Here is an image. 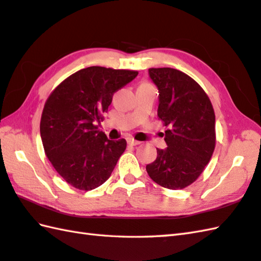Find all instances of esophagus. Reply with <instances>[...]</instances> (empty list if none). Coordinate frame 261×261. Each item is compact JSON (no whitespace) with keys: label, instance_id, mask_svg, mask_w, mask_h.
<instances>
[{"label":"esophagus","instance_id":"34e87169","mask_svg":"<svg viewBox=\"0 0 261 261\" xmlns=\"http://www.w3.org/2000/svg\"><path fill=\"white\" fill-rule=\"evenodd\" d=\"M126 141H127V145H130V146H137V145H140V142H139V141H137V140H135L134 138H127Z\"/></svg>","mask_w":261,"mask_h":261}]
</instances>
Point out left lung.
Instances as JSON below:
<instances>
[{"instance_id": "8db88e82", "label": "left lung", "mask_w": 261, "mask_h": 261, "mask_svg": "<svg viewBox=\"0 0 261 261\" xmlns=\"http://www.w3.org/2000/svg\"><path fill=\"white\" fill-rule=\"evenodd\" d=\"M159 92L158 118L167 148L146 166L158 185L181 190L203 173L215 148V114L206 93L192 77L174 68H149Z\"/></svg>"}]
</instances>
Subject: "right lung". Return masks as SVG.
Here are the masks:
<instances>
[{"instance_id":"1","label":"right lung","mask_w":261,"mask_h":261,"mask_svg":"<svg viewBox=\"0 0 261 261\" xmlns=\"http://www.w3.org/2000/svg\"><path fill=\"white\" fill-rule=\"evenodd\" d=\"M137 75L136 70L92 66L67 77L49 95L40 121L42 145L69 185L91 191L112 174L126 141L109 140L95 123L108 111L113 94Z\"/></svg>"}]
</instances>
